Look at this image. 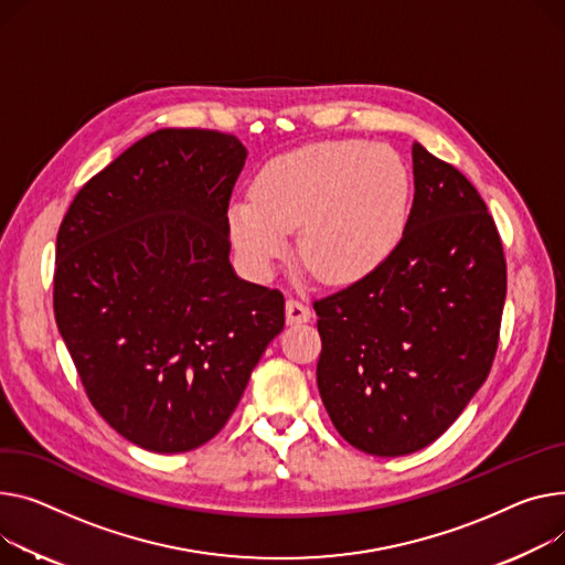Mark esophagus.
<instances>
[{
	"instance_id": "obj_1",
	"label": "esophagus",
	"mask_w": 565,
	"mask_h": 565,
	"mask_svg": "<svg viewBox=\"0 0 565 565\" xmlns=\"http://www.w3.org/2000/svg\"><path fill=\"white\" fill-rule=\"evenodd\" d=\"M309 320H311V309L302 302V299L290 297L286 302V322L299 324V322H309Z\"/></svg>"
}]
</instances>
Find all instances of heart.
I'll list each match as a JSON object with an SVG mask.
<instances>
[{
  "instance_id": "obj_1",
  "label": "heart",
  "mask_w": 565,
  "mask_h": 565,
  "mask_svg": "<svg viewBox=\"0 0 565 565\" xmlns=\"http://www.w3.org/2000/svg\"><path fill=\"white\" fill-rule=\"evenodd\" d=\"M411 174L393 147L356 138L297 147L263 166L252 198L232 202L230 234L247 266L270 275L299 230V258L327 284L377 273L397 249Z\"/></svg>"
}]
</instances>
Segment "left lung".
<instances>
[{"mask_svg": "<svg viewBox=\"0 0 565 565\" xmlns=\"http://www.w3.org/2000/svg\"><path fill=\"white\" fill-rule=\"evenodd\" d=\"M413 206L384 266L316 299L318 391L333 427L372 457L434 443L491 372L507 260L477 188L413 142Z\"/></svg>", "mask_w": 565, "mask_h": 565, "instance_id": "obj_1", "label": "left lung"}]
</instances>
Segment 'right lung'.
<instances>
[{
    "label": "right lung",
    "mask_w": 565,
    "mask_h": 565,
    "mask_svg": "<svg viewBox=\"0 0 565 565\" xmlns=\"http://www.w3.org/2000/svg\"><path fill=\"white\" fill-rule=\"evenodd\" d=\"M247 149L159 129L84 183L56 236L54 318L99 416L159 455L211 440L284 329V295L236 277L230 200Z\"/></svg>",
    "instance_id": "add662e5"
}]
</instances>
